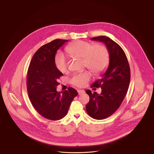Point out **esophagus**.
I'll list each match as a JSON object with an SVG mask.
<instances>
[{"mask_svg":"<svg viewBox=\"0 0 154 154\" xmlns=\"http://www.w3.org/2000/svg\"><path fill=\"white\" fill-rule=\"evenodd\" d=\"M84 93H85V91L84 90H80V89L78 90V94H79V95H82Z\"/></svg>","mask_w":154,"mask_h":154,"instance_id":"obj_1","label":"esophagus"}]
</instances>
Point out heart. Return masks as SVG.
Listing matches in <instances>:
<instances>
[{"mask_svg":"<svg viewBox=\"0 0 154 154\" xmlns=\"http://www.w3.org/2000/svg\"><path fill=\"white\" fill-rule=\"evenodd\" d=\"M66 51L72 57L83 58L84 66L95 74L102 73L109 64V51L103 44L96 43L92 45L88 42L79 40L69 45ZM55 65L57 70L62 73H65L68 70L69 61L62 52L56 55ZM91 77L89 72L84 71L74 74L70 82L75 86L84 87L88 84Z\"/></svg>","mask_w":154,"mask_h":154,"instance_id":"b5f03b06","label":"heart"}]
</instances>
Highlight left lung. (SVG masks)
<instances>
[{
    "instance_id": "1",
    "label": "left lung",
    "mask_w": 154,
    "mask_h": 154,
    "mask_svg": "<svg viewBox=\"0 0 154 154\" xmlns=\"http://www.w3.org/2000/svg\"><path fill=\"white\" fill-rule=\"evenodd\" d=\"M91 40L104 43L110 53L108 69L102 78L91 87L102 88L101 94L86 91L89 96V101L86 105L88 115L95 119H103L114 113L123 102L129 88L131 70L126 54L119 44L103 36Z\"/></svg>"
}]
</instances>
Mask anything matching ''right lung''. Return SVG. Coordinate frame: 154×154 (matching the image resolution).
Returning <instances> with one entry per match:
<instances>
[{"label": "right lung", "instance_id": "add662e5", "mask_svg": "<svg viewBox=\"0 0 154 154\" xmlns=\"http://www.w3.org/2000/svg\"><path fill=\"white\" fill-rule=\"evenodd\" d=\"M68 40L56 39L42 46L32 59L28 70L26 86L32 105L43 117L52 121L66 116L70 104L78 95L72 87L57 92L58 82L63 74L55 65L59 48Z\"/></svg>", "mask_w": 154, "mask_h": 154}]
</instances>
